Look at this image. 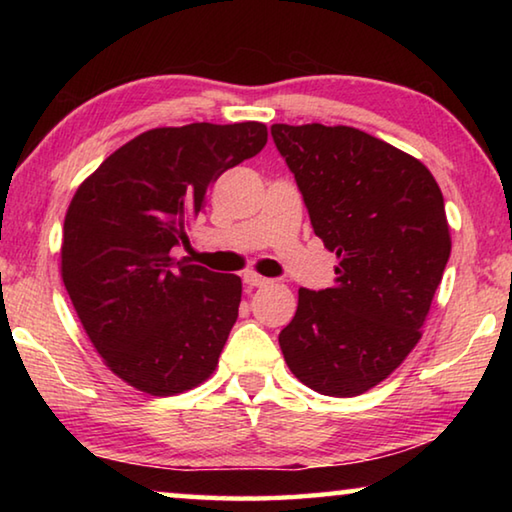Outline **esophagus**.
I'll return each mask as SVG.
<instances>
[{"label": "esophagus", "mask_w": 512, "mask_h": 512, "mask_svg": "<svg viewBox=\"0 0 512 512\" xmlns=\"http://www.w3.org/2000/svg\"><path fill=\"white\" fill-rule=\"evenodd\" d=\"M244 284L250 289H257V287H266L268 280L257 273H244Z\"/></svg>", "instance_id": "1"}]
</instances>
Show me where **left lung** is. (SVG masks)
Listing matches in <instances>:
<instances>
[{
  "mask_svg": "<svg viewBox=\"0 0 512 512\" xmlns=\"http://www.w3.org/2000/svg\"><path fill=\"white\" fill-rule=\"evenodd\" d=\"M271 135L339 257L332 289L298 291L284 361L320 395H361L420 341L452 253L443 192L420 160L359 128L273 124Z\"/></svg>",
  "mask_w": 512,
  "mask_h": 512,
  "instance_id": "left-lung-1",
  "label": "left lung"
}]
</instances>
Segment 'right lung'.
Instances as JSON below:
<instances>
[{"instance_id":"1","label":"right lung","mask_w":512,"mask_h":512,"mask_svg":"<svg viewBox=\"0 0 512 512\" xmlns=\"http://www.w3.org/2000/svg\"><path fill=\"white\" fill-rule=\"evenodd\" d=\"M268 140L259 121L153 128L121 146L76 189L60 273L85 334L119 379L149 395L212 375L241 302V277L171 250L223 171Z\"/></svg>"}]
</instances>
